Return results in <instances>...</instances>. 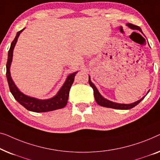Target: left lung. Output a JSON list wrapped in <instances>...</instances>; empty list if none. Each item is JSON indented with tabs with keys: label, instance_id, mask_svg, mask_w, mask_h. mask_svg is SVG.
<instances>
[{
	"label": "left lung",
	"instance_id": "1",
	"mask_svg": "<svg viewBox=\"0 0 160 160\" xmlns=\"http://www.w3.org/2000/svg\"><path fill=\"white\" fill-rule=\"evenodd\" d=\"M127 25L129 27L130 29L132 30H139L141 32H142V30L141 29L139 28L138 26L134 25L132 24H130L128 23ZM88 82L91 86L92 87V88L93 89V93H94V98H95L96 102H97V103L98 105L102 106V107H108V108H112V109H130L133 108L134 107H136L137 104H138L141 101H142L143 98H144L145 96H143L142 98H141L140 100L137 101V102L132 103H129V104H125V103H115L113 102H111V101L106 99L105 98H103V96L101 95L99 92H98V89L96 88V87L94 85V84L93 82H91V78L89 76V80H88Z\"/></svg>",
	"mask_w": 160,
	"mask_h": 160
}]
</instances>
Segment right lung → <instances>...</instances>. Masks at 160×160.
<instances>
[{
    "label": "right lung",
    "instance_id": "1",
    "mask_svg": "<svg viewBox=\"0 0 160 160\" xmlns=\"http://www.w3.org/2000/svg\"><path fill=\"white\" fill-rule=\"evenodd\" d=\"M25 28L22 29V30L19 31L17 33V35H16L14 40H13L12 44H11L10 49L8 51V60L7 63H6V78H7L8 86H9L11 93H12V95L15 99L20 104L22 105L24 108H26L27 109L31 112H46L64 108L67 103L69 90L71 88L72 85L74 82V78H75V76L78 72L72 73L67 76L66 81H65L64 85H62V87L61 88L59 91H58L57 95L53 96V98H48V99L46 100L38 99V98L28 96L25 95V94H24L23 93H22L17 88V87L16 86L14 82L12 80L10 73V67L12 62L13 48H14L15 45L17 43L18 38H19L20 33Z\"/></svg>",
    "mask_w": 160,
    "mask_h": 160
}]
</instances>
